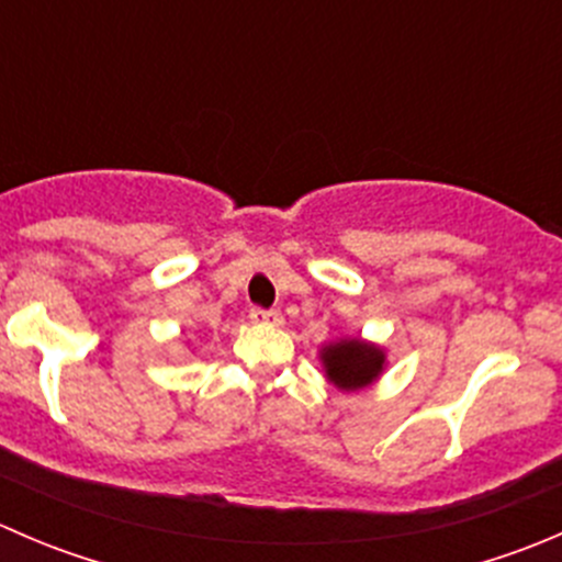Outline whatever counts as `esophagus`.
Segmentation results:
<instances>
[{"mask_svg":"<svg viewBox=\"0 0 562 562\" xmlns=\"http://www.w3.org/2000/svg\"><path fill=\"white\" fill-rule=\"evenodd\" d=\"M249 321L258 323V326H282V315L277 310H258L255 307L249 313Z\"/></svg>","mask_w":562,"mask_h":562,"instance_id":"esophagus-1","label":"esophagus"}]
</instances>
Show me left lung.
Masks as SVG:
<instances>
[{"mask_svg": "<svg viewBox=\"0 0 562 562\" xmlns=\"http://www.w3.org/2000/svg\"><path fill=\"white\" fill-rule=\"evenodd\" d=\"M317 359H321L326 381L345 394L372 386L386 372L389 364L386 350L378 342L361 337H342L326 342Z\"/></svg>", "mask_w": 562, "mask_h": 562, "instance_id": "obj_1", "label": "left lung"}]
</instances>
